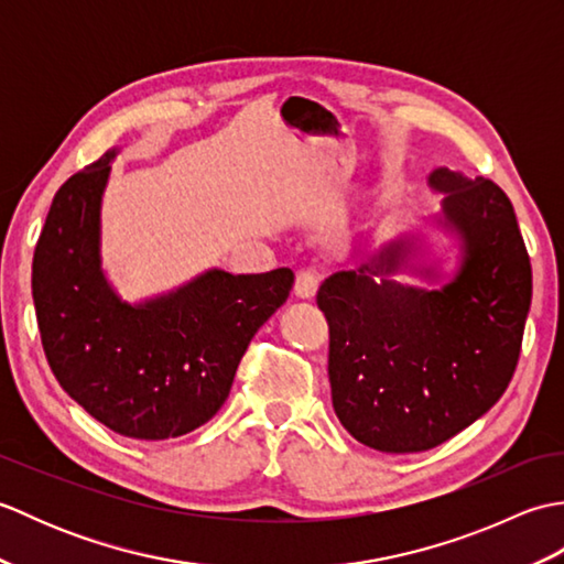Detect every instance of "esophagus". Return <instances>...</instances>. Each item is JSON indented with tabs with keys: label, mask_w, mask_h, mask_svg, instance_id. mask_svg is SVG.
<instances>
[{
	"label": "esophagus",
	"mask_w": 564,
	"mask_h": 564,
	"mask_svg": "<svg viewBox=\"0 0 564 564\" xmlns=\"http://www.w3.org/2000/svg\"><path fill=\"white\" fill-rule=\"evenodd\" d=\"M319 273L315 271H297L295 275V285L293 291L297 297H303V301H307V297H315L317 289H319Z\"/></svg>",
	"instance_id": "obj_1"
}]
</instances>
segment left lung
I'll use <instances>...</instances> for the list:
<instances>
[{
  "instance_id": "1",
  "label": "left lung",
  "mask_w": 564,
  "mask_h": 564,
  "mask_svg": "<svg viewBox=\"0 0 564 564\" xmlns=\"http://www.w3.org/2000/svg\"><path fill=\"white\" fill-rule=\"evenodd\" d=\"M438 223L460 242V267L441 289L392 275L410 267L400 237L317 291L329 325L332 404L349 434L382 453H419L470 426L517 370L531 310V259L511 200L489 178L438 166ZM434 279V269H414Z\"/></svg>"
}]
</instances>
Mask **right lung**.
<instances>
[{
    "instance_id": "right-lung-1",
    "label": "right lung",
    "mask_w": 564,
    "mask_h": 564,
    "mask_svg": "<svg viewBox=\"0 0 564 564\" xmlns=\"http://www.w3.org/2000/svg\"><path fill=\"white\" fill-rule=\"evenodd\" d=\"M109 150L59 186L33 251V305L53 376L97 422L162 441L206 424L230 394L251 337L293 289L291 269H210L145 303H126L101 269Z\"/></svg>"
}]
</instances>
